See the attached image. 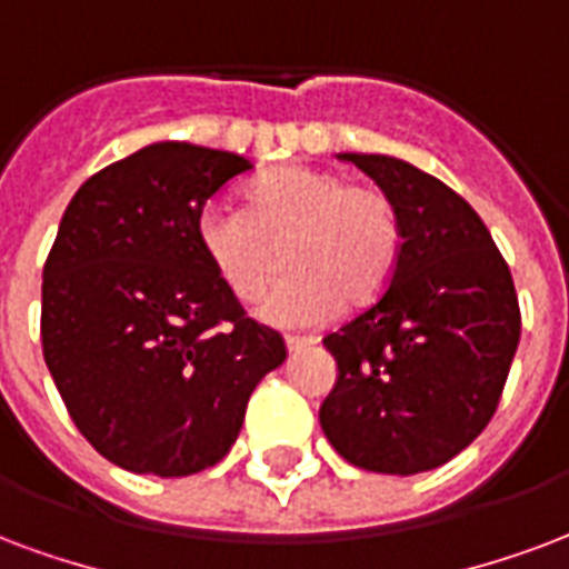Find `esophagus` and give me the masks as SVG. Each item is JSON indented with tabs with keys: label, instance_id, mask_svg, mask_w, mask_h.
Instances as JSON below:
<instances>
[{
	"label": "esophagus",
	"instance_id": "esophagus-1",
	"mask_svg": "<svg viewBox=\"0 0 569 569\" xmlns=\"http://www.w3.org/2000/svg\"><path fill=\"white\" fill-rule=\"evenodd\" d=\"M313 343H317L313 338H286V349H289L292 356H296V352H301V349H310Z\"/></svg>",
	"mask_w": 569,
	"mask_h": 569
}]
</instances>
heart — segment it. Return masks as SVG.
<instances>
[{"instance_id": "1", "label": "heart", "mask_w": 569, "mask_h": 569, "mask_svg": "<svg viewBox=\"0 0 569 569\" xmlns=\"http://www.w3.org/2000/svg\"><path fill=\"white\" fill-rule=\"evenodd\" d=\"M247 201L201 210L199 247L243 305L262 298L286 252L292 273L259 307L268 326L313 328L335 317L340 301L368 305L401 262V210L380 187L286 166L252 180Z\"/></svg>"}]
</instances>
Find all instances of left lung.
Segmentation results:
<instances>
[{"mask_svg":"<svg viewBox=\"0 0 569 569\" xmlns=\"http://www.w3.org/2000/svg\"><path fill=\"white\" fill-rule=\"evenodd\" d=\"M401 210V262L377 301L328 335L338 382L319 407L349 465L413 477L473 443L498 410L521 335L512 273L443 180L380 153H340Z\"/></svg>","mask_w":569,"mask_h":569,"instance_id":"8db88e82","label":"left lung"}]
</instances>
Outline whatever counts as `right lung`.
Listing matches in <instances>:
<instances>
[{"mask_svg":"<svg viewBox=\"0 0 569 569\" xmlns=\"http://www.w3.org/2000/svg\"><path fill=\"white\" fill-rule=\"evenodd\" d=\"M238 153L159 141L102 168L62 213L41 283V347L71 422L132 473L189 477L229 456L283 338L243 313L199 247Z\"/></svg>","mask_w":569,"mask_h":569,"instance_id":"obj_1","label":"right lung"}]
</instances>
